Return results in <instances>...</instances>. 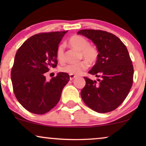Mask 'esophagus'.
<instances>
[{
    "instance_id": "1",
    "label": "esophagus",
    "mask_w": 146,
    "mask_h": 146,
    "mask_svg": "<svg viewBox=\"0 0 146 146\" xmlns=\"http://www.w3.org/2000/svg\"><path fill=\"white\" fill-rule=\"evenodd\" d=\"M76 77V75H73V74H70V80H72L74 78H75Z\"/></svg>"
}]
</instances>
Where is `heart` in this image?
I'll list each match as a JSON object with an SVG mask.
<instances>
[{
	"mask_svg": "<svg viewBox=\"0 0 146 146\" xmlns=\"http://www.w3.org/2000/svg\"><path fill=\"white\" fill-rule=\"evenodd\" d=\"M68 44L72 48L80 51L79 58L83 59L78 63L68 64L60 68V71L69 74L79 75L86 70L89 64L96 62L99 56V52L95 45L90 44L86 38L80 35H74L68 40ZM56 58L60 62L65 61L64 46L60 44L58 46L56 52Z\"/></svg>",
	"mask_w": 146,
	"mask_h": 146,
	"instance_id": "heart-1",
	"label": "heart"
}]
</instances>
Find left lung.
I'll use <instances>...</instances> for the list:
<instances>
[{"mask_svg": "<svg viewBox=\"0 0 146 146\" xmlns=\"http://www.w3.org/2000/svg\"><path fill=\"white\" fill-rule=\"evenodd\" d=\"M96 45L98 59L88 72L100 78L98 82L85 77L81 91L84 102L98 113H107L120 106L133 84V67L125 45L116 36L101 30L78 32Z\"/></svg>", "mask_w": 146, "mask_h": 146, "instance_id": "1", "label": "left lung"}]
</instances>
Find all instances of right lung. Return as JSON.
<instances>
[{"mask_svg": "<svg viewBox=\"0 0 146 146\" xmlns=\"http://www.w3.org/2000/svg\"><path fill=\"white\" fill-rule=\"evenodd\" d=\"M67 31L42 33L27 39L16 53L11 70L14 94L30 112L44 114L58 103L62 91L70 80L67 73L60 72L50 82L45 73L56 68V52Z\"/></svg>", "mask_w": 146, "mask_h": 146, "instance_id": "1", "label": "right lung"}]
</instances>
